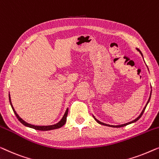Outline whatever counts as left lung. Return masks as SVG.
Instances as JSON below:
<instances>
[{
  "label": "left lung",
  "mask_w": 159,
  "mask_h": 159,
  "mask_svg": "<svg viewBox=\"0 0 159 159\" xmlns=\"http://www.w3.org/2000/svg\"><path fill=\"white\" fill-rule=\"evenodd\" d=\"M138 50L140 52V54H141V55L143 56V54H142V52H140V50H138ZM151 94H150V97H149V99H148V102H147V104H146V106H145V107H144V109H143V111H142V112L140 113V115L138 116V117L136 118L135 120H133V121H131V122H127V123H126V124H123V125H107V124H104V123H103V122H100V121H99V120H98L97 119H96L95 118V117L94 116H93V118H94V120H96V121H97L98 123L99 124H100V125H106V126H109V127H124V126H126V125H129V124H131V123H133V122H135L136 121H138V120L140 119V117H141V116L143 115V112H144V111H145V109H146V107H147V105H148V102H150V99H151Z\"/></svg>",
  "instance_id": "8db88e82"
}]
</instances>
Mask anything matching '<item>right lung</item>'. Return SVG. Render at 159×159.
<instances>
[{"mask_svg": "<svg viewBox=\"0 0 159 159\" xmlns=\"http://www.w3.org/2000/svg\"><path fill=\"white\" fill-rule=\"evenodd\" d=\"M9 96V102H10V104H11V106L12 107V109L13 111V112H14L15 115L16 116V117L18 118V120H19L20 122L21 123L23 124L24 125H25L26 127H31V128H33V129H37V130H42V131H47V130H51V129H57V128H60V127H61L63 126V125L66 124V119H67V116H68V109H66V112H65L63 117L61 120H60V121H59V122H57V123L55 124V125H47V126H37V125H31V124H29L27 122H26L25 121H24L23 120L21 119V117H19V115H17V113L16 112L14 108H13V105L11 104V97H10V94L8 95Z\"/></svg>", "mask_w": 159, "mask_h": 159, "instance_id": "1", "label": "right lung"}]
</instances>
